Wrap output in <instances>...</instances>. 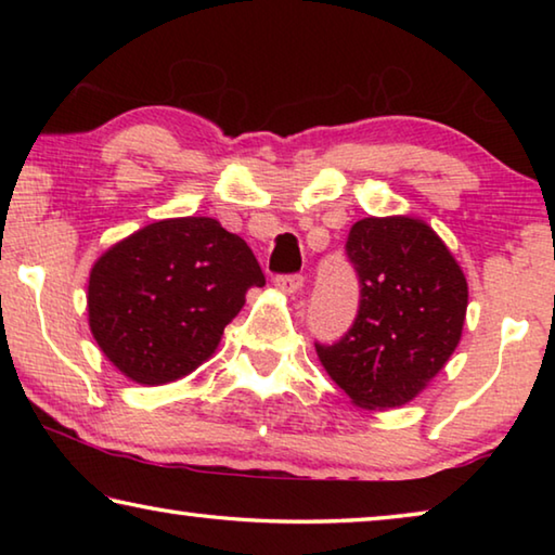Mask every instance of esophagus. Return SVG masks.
Returning a JSON list of instances; mask_svg holds the SVG:
<instances>
[{"mask_svg": "<svg viewBox=\"0 0 555 555\" xmlns=\"http://www.w3.org/2000/svg\"><path fill=\"white\" fill-rule=\"evenodd\" d=\"M274 284L279 291H284V294L294 296L300 291V286H304V276L300 274H281L274 279Z\"/></svg>", "mask_w": 555, "mask_h": 555, "instance_id": "1", "label": "esophagus"}]
</instances>
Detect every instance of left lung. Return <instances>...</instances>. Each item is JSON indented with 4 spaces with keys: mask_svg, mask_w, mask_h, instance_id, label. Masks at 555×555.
I'll use <instances>...</instances> for the list:
<instances>
[{
    "mask_svg": "<svg viewBox=\"0 0 555 555\" xmlns=\"http://www.w3.org/2000/svg\"><path fill=\"white\" fill-rule=\"evenodd\" d=\"M360 308L340 340L315 343L325 372L362 409L409 403L463 335L467 281L424 220L364 218L345 244Z\"/></svg>",
    "mask_w": 555,
    "mask_h": 555,
    "instance_id": "1",
    "label": "left lung"
}]
</instances>
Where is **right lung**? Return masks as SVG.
I'll return each mask as SVG.
<instances>
[{"instance_id":"right-lung-1","label":"right lung","mask_w":555,"mask_h":555,"mask_svg":"<svg viewBox=\"0 0 555 555\" xmlns=\"http://www.w3.org/2000/svg\"><path fill=\"white\" fill-rule=\"evenodd\" d=\"M251 286H264L257 257L218 220H158L95 261L90 331L121 374L156 387L208 360Z\"/></svg>"}]
</instances>
